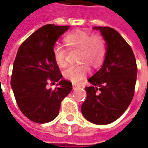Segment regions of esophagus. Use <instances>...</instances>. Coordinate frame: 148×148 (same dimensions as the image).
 I'll use <instances>...</instances> for the list:
<instances>
[{"instance_id": "obj_1", "label": "esophagus", "mask_w": 148, "mask_h": 148, "mask_svg": "<svg viewBox=\"0 0 148 148\" xmlns=\"http://www.w3.org/2000/svg\"><path fill=\"white\" fill-rule=\"evenodd\" d=\"M80 87L78 86H77V85H75V84H73V90H77V89H79Z\"/></svg>"}]
</instances>
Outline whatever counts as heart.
<instances>
[{"label": "heart", "instance_id": "heart-1", "mask_svg": "<svg viewBox=\"0 0 148 148\" xmlns=\"http://www.w3.org/2000/svg\"><path fill=\"white\" fill-rule=\"evenodd\" d=\"M64 45L68 50H79L77 66H71L63 71L66 79L74 84L81 83L90 72L88 64L93 68L100 67L106 58V42L100 35L90 36L83 30L72 31L64 37ZM53 57L56 64L63 68L67 65L66 51L60 46H55L53 49Z\"/></svg>", "mask_w": 148, "mask_h": 148}]
</instances>
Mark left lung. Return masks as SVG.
I'll use <instances>...</instances> for the list:
<instances>
[{
	"label": "left lung",
	"instance_id": "1",
	"mask_svg": "<svg viewBox=\"0 0 148 148\" xmlns=\"http://www.w3.org/2000/svg\"><path fill=\"white\" fill-rule=\"evenodd\" d=\"M106 42V58L99 71L88 79L86 99L82 113L96 124L113 122L126 111L134 96L137 66L131 47L116 31L109 27H93Z\"/></svg>",
	"mask_w": 148,
	"mask_h": 148
}]
</instances>
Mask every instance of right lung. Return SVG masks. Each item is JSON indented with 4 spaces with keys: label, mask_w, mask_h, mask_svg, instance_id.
<instances>
[{
    "label": "right lung",
    "mask_w": 148,
    "mask_h": 148,
    "mask_svg": "<svg viewBox=\"0 0 148 148\" xmlns=\"http://www.w3.org/2000/svg\"><path fill=\"white\" fill-rule=\"evenodd\" d=\"M70 26L47 24L32 34L18 49L11 87L23 114L29 120L45 124L57 117L61 101L71 93L72 84L62 79L53 57L56 41ZM49 81L57 82L55 90Z\"/></svg>",
    "instance_id": "obj_1"
}]
</instances>
